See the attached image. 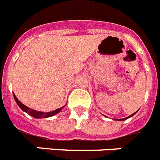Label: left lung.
Returning a JSON list of instances; mask_svg holds the SVG:
<instances>
[{"label":"left lung","instance_id":"left-lung-1","mask_svg":"<svg viewBox=\"0 0 160 160\" xmlns=\"http://www.w3.org/2000/svg\"><path fill=\"white\" fill-rule=\"evenodd\" d=\"M137 112H138V111H136V112H135V113H133V114H132V115H129V116H128V117H126V118H123V119H115V120H119V121H122V120H125V119H128V118H130V117H132V115H135V114L137 113Z\"/></svg>","mask_w":160,"mask_h":160}]
</instances>
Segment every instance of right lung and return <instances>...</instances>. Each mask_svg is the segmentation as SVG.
Listing matches in <instances>:
<instances>
[{
  "instance_id": "1",
  "label": "right lung",
  "mask_w": 160,
  "mask_h": 160,
  "mask_svg": "<svg viewBox=\"0 0 160 160\" xmlns=\"http://www.w3.org/2000/svg\"><path fill=\"white\" fill-rule=\"evenodd\" d=\"M14 94V100H15L16 103L18 104V107L21 108V109L22 110V111H24V112H26V113H28V115H31V116H32V117L36 118V119H41V118H48V117H51V116H53V115H56V114H58V112H60V111H62V109L65 106H63L62 107H61V108H58V109L55 110V111H49V112H42V111H35V110H32L31 109V108H29V107H28L27 106L23 105L20 101H18V99L16 98V96L14 95V93H13Z\"/></svg>"
}]
</instances>
